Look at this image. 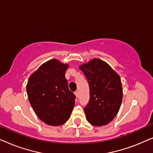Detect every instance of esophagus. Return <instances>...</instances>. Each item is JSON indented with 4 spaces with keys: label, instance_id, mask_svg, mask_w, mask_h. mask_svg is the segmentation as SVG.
I'll list each match as a JSON object with an SVG mask.
<instances>
[{
    "label": "esophagus",
    "instance_id": "1",
    "mask_svg": "<svg viewBox=\"0 0 153 153\" xmlns=\"http://www.w3.org/2000/svg\"><path fill=\"white\" fill-rule=\"evenodd\" d=\"M74 95H76V97H78V96H79V92H78V91L74 92Z\"/></svg>",
    "mask_w": 153,
    "mask_h": 153
}]
</instances>
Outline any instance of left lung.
Returning a JSON list of instances; mask_svg holds the SVG:
<instances>
[{"label":"left lung","instance_id":"1","mask_svg":"<svg viewBox=\"0 0 153 153\" xmlns=\"http://www.w3.org/2000/svg\"><path fill=\"white\" fill-rule=\"evenodd\" d=\"M86 76L90 100L84 108L88 122L95 126L109 123L119 111L123 100L120 76L104 60L93 58L79 66Z\"/></svg>","mask_w":153,"mask_h":153}]
</instances>
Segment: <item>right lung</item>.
Segmentation results:
<instances>
[{
  "mask_svg": "<svg viewBox=\"0 0 153 153\" xmlns=\"http://www.w3.org/2000/svg\"><path fill=\"white\" fill-rule=\"evenodd\" d=\"M68 64L57 59L43 63L29 77L28 100L38 118L46 124L58 126L70 118L75 95L68 88L65 74Z\"/></svg>",
  "mask_w": 153,
  "mask_h": 153,
  "instance_id": "1",
  "label": "right lung"
}]
</instances>
